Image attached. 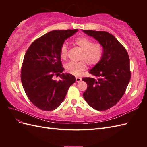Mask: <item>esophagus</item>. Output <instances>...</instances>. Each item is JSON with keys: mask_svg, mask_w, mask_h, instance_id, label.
<instances>
[{"mask_svg": "<svg viewBox=\"0 0 147 147\" xmlns=\"http://www.w3.org/2000/svg\"><path fill=\"white\" fill-rule=\"evenodd\" d=\"M75 80H76V82H80L82 80V78L80 77H76L75 78Z\"/></svg>", "mask_w": 147, "mask_h": 147, "instance_id": "34e87169", "label": "esophagus"}]
</instances>
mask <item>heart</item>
<instances>
[{"mask_svg": "<svg viewBox=\"0 0 147 147\" xmlns=\"http://www.w3.org/2000/svg\"><path fill=\"white\" fill-rule=\"evenodd\" d=\"M74 43L82 51L78 63L70 62L65 65V70L74 75H79L89 66H95L102 59L103 56V47L99 43L94 41L86 37H78L74 41ZM69 49L65 43L60 48V57L62 59L66 60L68 57Z\"/></svg>", "mask_w": 147, "mask_h": 147, "instance_id": "1", "label": "heart"}]
</instances>
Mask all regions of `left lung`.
Listing matches in <instances>:
<instances>
[{
	"label": "left lung",
	"instance_id": "8db88e82",
	"mask_svg": "<svg viewBox=\"0 0 147 147\" xmlns=\"http://www.w3.org/2000/svg\"><path fill=\"white\" fill-rule=\"evenodd\" d=\"M103 47V56L90 71L94 77H84L87 83L83 97L92 108L106 110L121 99L130 81L131 72L128 53L113 35L105 31L83 30Z\"/></svg>",
	"mask_w": 147,
	"mask_h": 147
}]
</instances>
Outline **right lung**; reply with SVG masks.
<instances>
[{
	"instance_id": "1",
	"label": "right lung",
	"mask_w": 147,
	"mask_h": 147,
	"mask_svg": "<svg viewBox=\"0 0 147 147\" xmlns=\"http://www.w3.org/2000/svg\"><path fill=\"white\" fill-rule=\"evenodd\" d=\"M78 29L53 30L32 42L26 51L21 70V79L30 101L44 111L56 109L63 102L75 78L64 71L60 48ZM61 78L57 81L54 76Z\"/></svg>"
}]
</instances>
